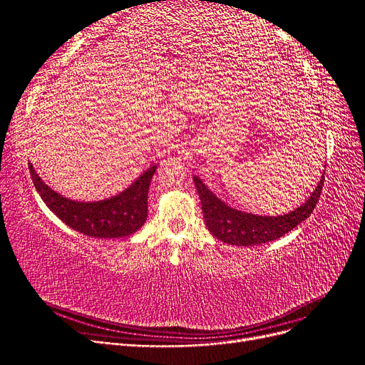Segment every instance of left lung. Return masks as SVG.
Returning <instances> with one entry per match:
<instances>
[{
  "mask_svg": "<svg viewBox=\"0 0 365 365\" xmlns=\"http://www.w3.org/2000/svg\"><path fill=\"white\" fill-rule=\"evenodd\" d=\"M193 181L197 195L201 197L204 219L210 233L230 245L254 247L282 237L311 216L323 190L324 172L315 190L302 205L279 216H262L242 212L220 200L213 190L208 189V185H205L200 176H193Z\"/></svg>",
  "mask_w": 365,
  "mask_h": 365,
  "instance_id": "1",
  "label": "left lung"
}]
</instances>
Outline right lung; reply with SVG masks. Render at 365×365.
Wrapping results in <instances>:
<instances>
[{
    "label": "right lung",
    "instance_id": "right-lung-1",
    "mask_svg": "<svg viewBox=\"0 0 365 365\" xmlns=\"http://www.w3.org/2000/svg\"><path fill=\"white\" fill-rule=\"evenodd\" d=\"M33 184L51 212L63 224L79 233L98 237L115 239L134 235L148 219V193L157 164H152L125 190L101 201H76L53 190L29 163Z\"/></svg>",
    "mask_w": 365,
    "mask_h": 365
}]
</instances>
